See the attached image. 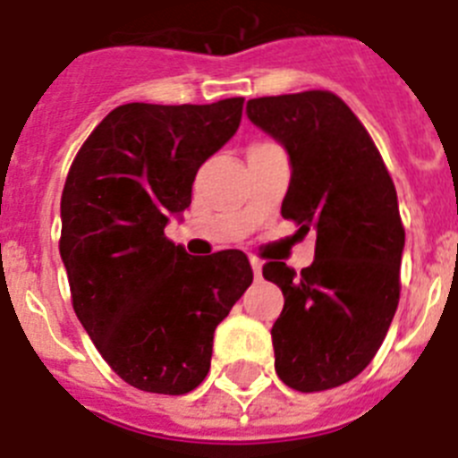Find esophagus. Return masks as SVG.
Here are the masks:
<instances>
[{"label": "esophagus", "mask_w": 458, "mask_h": 458, "mask_svg": "<svg viewBox=\"0 0 458 458\" xmlns=\"http://www.w3.org/2000/svg\"><path fill=\"white\" fill-rule=\"evenodd\" d=\"M249 263H251L253 276H256V279H260V275H263V263H260L259 259H251V260H249Z\"/></svg>", "instance_id": "1"}]
</instances>
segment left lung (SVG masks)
Here are the masks:
<instances>
[{"mask_svg":"<svg viewBox=\"0 0 458 458\" xmlns=\"http://www.w3.org/2000/svg\"><path fill=\"white\" fill-rule=\"evenodd\" d=\"M247 116L288 156L282 216L317 233L301 275L282 260L263 267L284 293L275 370L295 391L333 389L370 363L394 321L405 247L398 195L370 134L333 92L249 99Z\"/></svg>","mask_w":458,"mask_h":458,"instance_id":"obj_1","label":"left lung"}]
</instances>
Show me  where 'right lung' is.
Wrapping results in <instances>:
<instances>
[{"instance_id": "add662e5", "label": "right lung", "mask_w": 458, "mask_h": 458, "mask_svg": "<svg viewBox=\"0 0 458 458\" xmlns=\"http://www.w3.org/2000/svg\"><path fill=\"white\" fill-rule=\"evenodd\" d=\"M242 98L116 106L81 146L60 202V256L81 326L130 386L182 395L207 377L214 330L251 286L237 249L188 256L165 237L195 174L237 132Z\"/></svg>"}]
</instances>
